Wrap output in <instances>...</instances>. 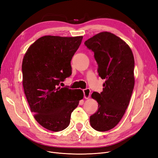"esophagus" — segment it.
<instances>
[{"label":"esophagus","instance_id":"obj_1","mask_svg":"<svg viewBox=\"0 0 158 158\" xmlns=\"http://www.w3.org/2000/svg\"><path fill=\"white\" fill-rule=\"evenodd\" d=\"M90 90L89 88H86L83 90V94H84V98L88 99L90 96Z\"/></svg>","mask_w":158,"mask_h":158}]
</instances>
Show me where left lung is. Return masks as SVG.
<instances>
[{"label":"left lung","mask_w":158,"mask_h":158,"mask_svg":"<svg viewBox=\"0 0 158 158\" xmlns=\"http://www.w3.org/2000/svg\"><path fill=\"white\" fill-rule=\"evenodd\" d=\"M85 44L94 53L99 77L105 79L102 92L92 94L98 102V110L90 116V125L97 131H108L121 121L132 96L134 56L125 41L107 31L88 39Z\"/></svg>","instance_id":"obj_1"}]
</instances>
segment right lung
Listing matches in <instances>:
<instances>
[{"mask_svg": "<svg viewBox=\"0 0 158 158\" xmlns=\"http://www.w3.org/2000/svg\"><path fill=\"white\" fill-rule=\"evenodd\" d=\"M82 39L42 37L30 46L23 60V85L31 111L41 126L53 132L68 127L72 112L83 98L80 89L59 86L72 74L71 60Z\"/></svg>", "mask_w": 158, "mask_h": 158, "instance_id": "add662e5", "label": "right lung"}]
</instances>
